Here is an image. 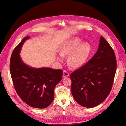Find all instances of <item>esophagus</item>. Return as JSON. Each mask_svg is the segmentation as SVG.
Segmentation results:
<instances>
[{
    "instance_id": "obj_1",
    "label": "esophagus",
    "mask_w": 126,
    "mask_h": 126,
    "mask_svg": "<svg viewBox=\"0 0 126 126\" xmlns=\"http://www.w3.org/2000/svg\"><path fill=\"white\" fill-rule=\"evenodd\" d=\"M69 76V73L68 72H67L66 70H64L63 73V76L64 77H68Z\"/></svg>"
}]
</instances>
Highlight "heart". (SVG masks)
Returning a JSON list of instances; mask_svg holds the SVG:
<instances>
[{
	"label": "heart",
	"instance_id": "1",
	"mask_svg": "<svg viewBox=\"0 0 126 126\" xmlns=\"http://www.w3.org/2000/svg\"><path fill=\"white\" fill-rule=\"evenodd\" d=\"M92 46L88 42L82 43L79 37H75L65 42L60 50L61 56L58 57L60 61L63 60L62 56L69 55L68 58V65L72 68L82 67L86 62L92 53Z\"/></svg>",
	"mask_w": 126,
	"mask_h": 126
}]
</instances>
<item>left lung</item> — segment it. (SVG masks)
<instances>
[{
    "label": "left lung",
    "mask_w": 126,
    "mask_h": 126,
    "mask_svg": "<svg viewBox=\"0 0 126 126\" xmlns=\"http://www.w3.org/2000/svg\"><path fill=\"white\" fill-rule=\"evenodd\" d=\"M116 70L113 49L102 36L95 55L70 75L71 93L77 103L87 108L101 104L113 87Z\"/></svg>",
    "instance_id": "left-lung-1"
}]
</instances>
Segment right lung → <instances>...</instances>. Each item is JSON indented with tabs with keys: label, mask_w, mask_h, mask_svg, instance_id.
I'll return each instance as SVG.
<instances>
[{
	"label": "right lung",
	"mask_w": 126,
	"mask_h": 126,
	"mask_svg": "<svg viewBox=\"0 0 126 126\" xmlns=\"http://www.w3.org/2000/svg\"><path fill=\"white\" fill-rule=\"evenodd\" d=\"M22 39L11 56L10 69L15 89L20 98L29 106L36 108L49 106L54 98V89L62 77L63 71L50 68H33L23 62L19 53Z\"/></svg>",
	"instance_id": "1"
}]
</instances>
